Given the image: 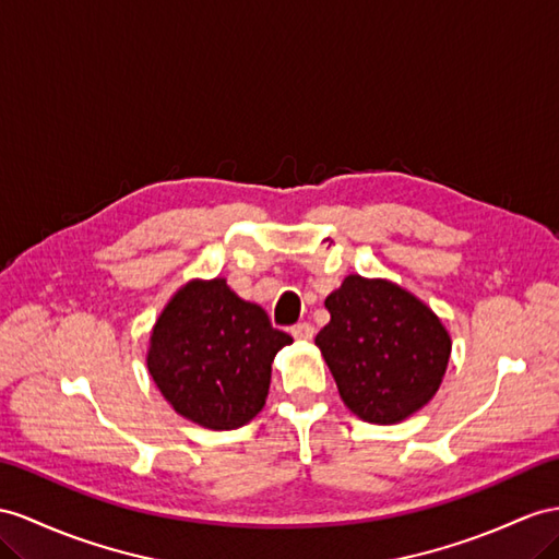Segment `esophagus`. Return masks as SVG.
Here are the masks:
<instances>
[{
    "instance_id": "34e87169",
    "label": "esophagus",
    "mask_w": 559,
    "mask_h": 559,
    "mask_svg": "<svg viewBox=\"0 0 559 559\" xmlns=\"http://www.w3.org/2000/svg\"><path fill=\"white\" fill-rule=\"evenodd\" d=\"M290 333H293V337H295V340H305V342H309V340L313 337V325H311V323H297Z\"/></svg>"
}]
</instances>
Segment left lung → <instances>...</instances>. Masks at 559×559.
Wrapping results in <instances>:
<instances>
[{"instance_id": "8db88e82", "label": "left lung", "mask_w": 559, "mask_h": 559, "mask_svg": "<svg viewBox=\"0 0 559 559\" xmlns=\"http://www.w3.org/2000/svg\"><path fill=\"white\" fill-rule=\"evenodd\" d=\"M317 347L340 399L366 423L396 425L439 392L451 335L420 297L388 278L349 274L325 297Z\"/></svg>"}]
</instances>
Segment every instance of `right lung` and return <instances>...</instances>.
Returning <instances> with one entry per match:
<instances>
[{"instance_id": "obj_1", "label": "right lung", "mask_w": 559, "mask_h": 559, "mask_svg": "<svg viewBox=\"0 0 559 559\" xmlns=\"http://www.w3.org/2000/svg\"><path fill=\"white\" fill-rule=\"evenodd\" d=\"M290 342L226 278H191L155 319L146 366L181 418L222 432L248 425L264 408L271 364Z\"/></svg>"}]
</instances>
